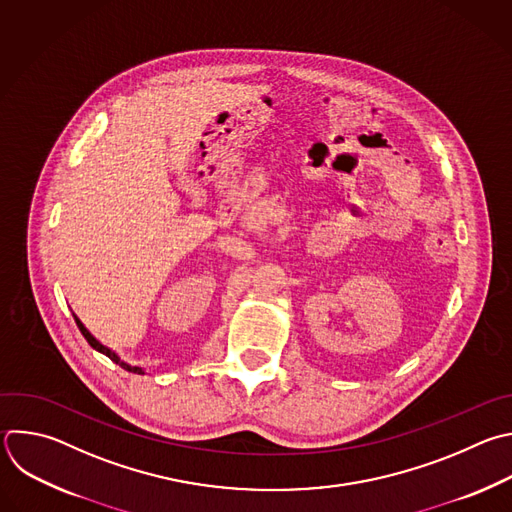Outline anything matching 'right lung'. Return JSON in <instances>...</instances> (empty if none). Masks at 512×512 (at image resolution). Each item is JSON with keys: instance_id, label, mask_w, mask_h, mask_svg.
<instances>
[{"instance_id": "add662e5", "label": "right lung", "mask_w": 512, "mask_h": 512, "mask_svg": "<svg viewBox=\"0 0 512 512\" xmlns=\"http://www.w3.org/2000/svg\"><path fill=\"white\" fill-rule=\"evenodd\" d=\"M72 315H74V319H76V325H78V329H80V331H82V335L86 337V342H88V344H90V346H92L96 352L104 354L106 358H110V360H112L114 364H118L120 368H124V370H128V372H132V374H142V376H144V370H142V368L126 364V362H124V360H122V358H120V356H118L114 350H110L108 346H104L102 342H98V339H96V337H94V335L88 331V327H86V325L80 321V317H78L76 313H72Z\"/></svg>"}]
</instances>
